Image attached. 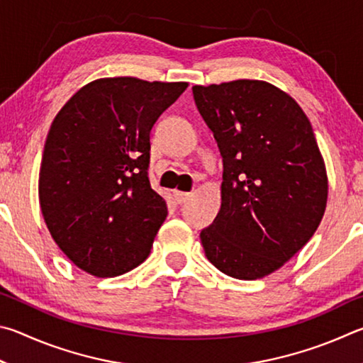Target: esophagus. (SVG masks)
Masks as SVG:
<instances>
[{
  "instance_id": "esophagus-1",
  "label": "esophagus",
  "mask_w": 363,
  "mask_h": 363,
  "mask_svg": "<svg viewBox=\"0 0 363 363\" xmlns=\"http://www.w3.org/2000/svg\"><path fill=\"white\" fill-rule=\"evenodd\" d=\"M191 193H183V191H174V198L177 201V204H185L186 201L191 198Z\"/></svg>"
}]
</instances>
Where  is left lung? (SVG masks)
<instances>
[{
	"instance_id": "left-lung-1",
	"label": "left lung",
	"mask_w": 363,
	"mask_h": 363,
	"mask_svg": "<svg viewBox=\"0 0 363 363\" xmlns=\"http://www.w3.org/2000/svg\"><path fill=\"white\" fill-rule=\"evenodd\" d=\"M196 106L223 157L221 207L201 231L206 257L240 281L271 274L320 225L328 180L309 119L266 81L194 86Z\"/></svg>"
}]
</instances>
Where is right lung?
Returning a JSON list of instances; mask_svg holds the SVG:
<instances>
[{
	"mask_svg": "<svg viewBox=\"0 0 363 363\" xmlns=\"http://www.w3.org/2000/svg\"><path fill=\"white\" fill-rule=\"evenodd\" d=\"M188 82L101 78L57 113L43 151L40 206L79 269L121 276L150 255L167 206L150 185V132Z\"/></svg>",
	"mask_w": 363,
	"mask_h": 363,
	"instance_id": "obj_1",
	"label": "right lung"
}]
</instances>
